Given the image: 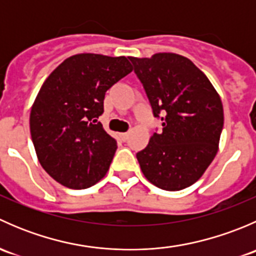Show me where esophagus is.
I'll use <instances>...</instances> for the list:
<instances>
[{
    "instance_id": "1",
    "label": "esophagus",
    "mask_w": 256,
    "mask_h": 256,
    "mask_svg": "<svg viewBox=\"0 0 256 256\" xmlns=\"http://www.w3.org/2000/svg\"><path fill=\"white\" fill-rule=\"evenodd\" d=\"M128 132H122V134H120V138L122 141H126L128 140Z\"/></svg>"
}]
</instances>
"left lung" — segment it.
<instances>
[{"label": "left lung", "mask_w": 256, "mask_h": 256, "mask_svg": "<svg viewBox=\"0 0 256 256\" xmlns=\"http://www.w3.org/2000/svg\"><path fill=\"white\" fill-rule=\"evenodd\" d=\"M152 112L162 122L136 157L144 177L164 190H180L198 180L218 151L223 105L203 72L174 53L128 56Z\"/></svg>", "instance_id": "left-lung-1"}]
</instances>
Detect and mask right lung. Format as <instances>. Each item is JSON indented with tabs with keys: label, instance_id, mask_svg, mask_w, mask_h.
<instances>
[{
	"label": "right lung",
	"instance_id": "right-lung-1",
	"mask_svg": "<svg viewBox=\"0 0 256 256\" xmlns=\"http://www.w3.org/2000/svg\"><path fill=\"white\" fill-rule=\"evenodd\" d=\"M131 72L125 56L84 53L66 59L43 82L30 136L40 164L58 183L84 190L106 174L118 144L98 118L105 92Z\"/></svg>",
	"mask_w": 256,
	"mask_h": 256
}]
</instances>
